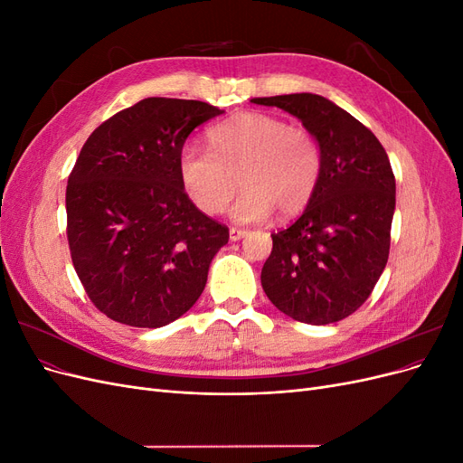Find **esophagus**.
Here are the masks:
<instances>
[{
    "label": "esophagus",
    "instance_id": "34e87169",
    "mask_svg": "<svg viewBox=\"0 0 463 463\" xmlns=\"http://www.w3.org/2000/svg\"><path fill=\"white\" fill-rule=\"evenodd\" d=\"M245 235H247V232H245V230H240V228H230V240H232V241H240V240H243Z\"/></svg>",
    "mask_w": 463,
    "mask_h": 463
}]
</instances>
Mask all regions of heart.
<instances>
[{
	"mask_svg": "<svg viewBox=\"0 0 463 463\" xmlns=\"http://www.w3.org/2000/svg\"><path fill=\"white\" fill-rule=\"evenodd\" d=\"M210 150L185 145L177 174L189 199L204 214H220L233 199L237 222H262L272 213L291 218L311 203L322 175L317 137L286 119L247 111L208 131Z\"/></svg>",
	"mask_w": 463,
	"mask_h": 463,
	"instance_id": "1",
	"label": "heart"
}]
</instances>
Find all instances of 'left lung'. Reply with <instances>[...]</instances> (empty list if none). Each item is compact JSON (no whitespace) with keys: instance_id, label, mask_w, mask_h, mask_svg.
<instances>
[{"instance_id":"1","label":"left lung","mask_w":463,"mask_h":463,"mask_svg":"<svg viewBox=\"0 0 463 463\" xmlns=\"http://www.w3.org/2000/svg\"><path fill=\"white\" fill-rule=\"evenodd\" d=\"M296 116L322 148L311 203L272 233L260 284L276 309L305 325L338 322L367 301L390 250L396 179L378 138L328 98L299 92L253 98Z\"/></svg>"}]
</instances>
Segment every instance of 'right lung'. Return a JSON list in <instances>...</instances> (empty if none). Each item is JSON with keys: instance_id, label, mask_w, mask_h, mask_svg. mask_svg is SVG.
I'll list each match as a JSON object with an SVG mask.
<instances>
[{"instance_id": "add662e5", "label": "right lung", "mask_w": 463, "mask_h": 463, "mask_svg": "<svg viewBox=\"0 0 463 463\" xmlns=\"http://www.w3.org/2000/svg\"><path fill=\"white\" fill-rule=\"evenodd\" d=\"M199 100L145 98L96 128L67 181V240L87 296L111 320L160 328L187 313L230 232L191 203L177 156Z\"/></svg>"}]
</instances>
